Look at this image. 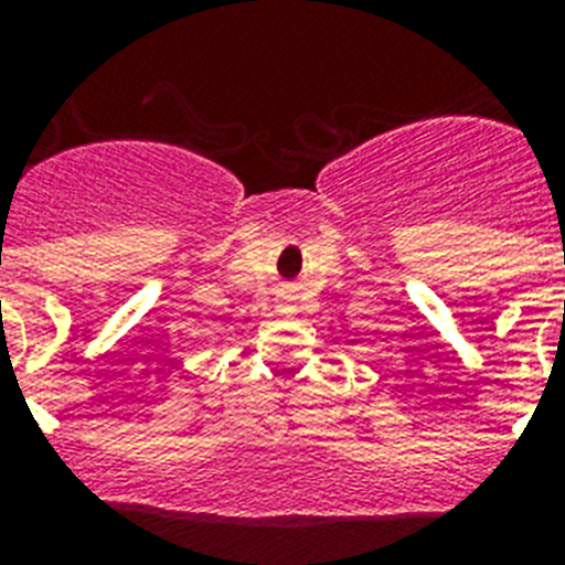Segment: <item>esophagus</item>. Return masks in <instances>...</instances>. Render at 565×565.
Returning <instances> with one entry per match:
<instances>
[{
    "label": "esophagus",
    "mask_w": 565,
    "mask_h": 565,
    "mask_svg": "<svg viewBox=\"0 0 565 565\" xmlns=\"http://www.w3.org/2000/svg\"><path fill=\"white\" fill-rule=\"evenodd\" d=\"M275 308L281 310V313H292V310H296V299H292V296H278Z\"/></svg>",
    "instance_id": "1"
}]
</instances>
